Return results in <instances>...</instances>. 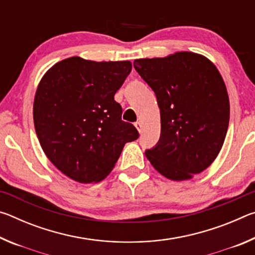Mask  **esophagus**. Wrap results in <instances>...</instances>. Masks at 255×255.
<instances>
[{"label":"esophagus","mask_w":255,"mask_h":255,"mask_svg":"<svg viewBox=\"0 0 255 255\" xmlns=\"http://www.w3.org/2000/svg\"><path fill=\"white\" fill-rule=\"evenodd\" d=\"M135 127L137 128V130L140 132L141 129H143V125H141L140 122H137V123H135Z\"/></svg>","instance_id":"34e87169"}]
</instances>
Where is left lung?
Returning a JSON list of instances; mask_svg holds the SVG:
<instances>
[{"label": "left lung", "mask_w": 255, "mask_h": 255, "mask_svg": "<svg viewBox=\"0 0 255 255\" xmlns=\"http://www.w3.org/2000/svg\"><path fill=\"white\" fill-rule=\"evenodd\" d=\"M133 67L152 88L161 114V136L146 157L170 180L205 171L221 152L230 123L221 73L205 56L190 51L135 59Z\"/></svg>", "instance_id": "obj_1"}]
</instances>
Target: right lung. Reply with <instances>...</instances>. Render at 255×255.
<instances>
[{
  "label": "right lung",
  "mask_w": 255,
  "mask_h": 255,
  "mask_svg": "<svg viewBox=\"0 0 255 255\" xmlns=\"http://www.w3.org/2000/svg\"><path fill=\"white\" fill-rule=\"evenodd\" d=\"M131 71V63L60 60L37 88L33 123L46 156L68 178L99 182L114 169L128 141L139 137L122 120L115 94Z\"/></svg>",
  "instance_id": "add662e5"
}]
</instances>
